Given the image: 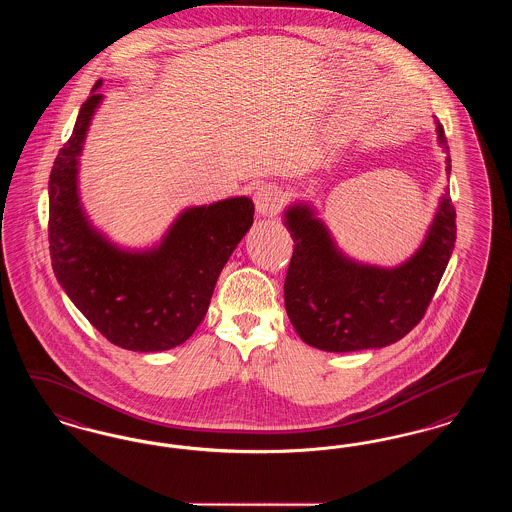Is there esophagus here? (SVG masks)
Wrapping results in <instances>:
<instances>
[{
  "mask_svg": "<svg viewBox=\"0 0 512 512\" xmlns=\"http://www.w3.org/2000/svg\"><path fill=\"white\" fill-rule=\"evenodd\" d=\"M253 202H255V209L261 217H274L280 213V209L284 205V192L276 184H261L253 194Z\"/></svg>",
  "mask_w": 512,
  "mask_h": 512,
  "instance_id": "obj_1",
  "label": "esophagus"
}]
</instances>
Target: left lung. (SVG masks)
<instances>
[{
    "label": "left lung",
    "mask_w": 512,
    "mask_h": 512,
    "mask_svg": "<svg viewBox=\"0 0 512 512\" xmlns=\"http://www.w3.org/2000/svg\"><path fill=\"white\" fill-rule=\"evenodd\" d=\"M436 131L448 150L438 122ZM286 226L295 244L284 284L287 316L307 345L328 352L387 347L408 335L429 308L457 234L448 192L423 246L396 268L347 259L307 205L289 207Z\"/></svg>",
    "instance_id": "1"
}]
</instances>
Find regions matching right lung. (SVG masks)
<instances>
[{
    "label": "right lung",
    "mask_w": 512,
    "mask_h": 512,
    "mask_svg": "<svg viewBox=\"0 0 512 512\" xmlns=\"http://www.w3.org/2000/svg\"><path fill=\"white\" fill-rule=\"evenodd\" d=\"M93 85L70 139L49 175V251L70 301L104 337L127 350L183 345L202 324L217 278L253 225V202L228 198L186 209L156 249L112 246L85 219L78 196V156L103 101Z\"/></svg>",
    "instance_id": "add662e5"
}]
</instances>
